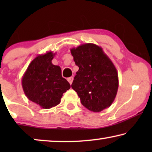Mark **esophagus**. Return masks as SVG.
<instances>
[{
    "label": "esophagus",
    "mask_w": 152,
    "mask_h": 152,
    "mask_svg": "<svg viewBox=\"0 0 152 152\" xmlns=\"http://www.w3.org/2000/svg\"><path fill=\"white\" fill-rule=\"evenodd\" d=\"M68 82L71 84L72 83V81H73V77H70L68 78Z\"/></svg>",
    "instance_id": "1"
}]
</instances>
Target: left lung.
I'll list each match as a JSON object with an SVG mask.
<instances>
[{
	"label": "left lung",
	"instance_id": "1",
	"mask_svg": "<svg viewBox=\"0 0 152 152\" xmlns=\"http://www.w3.org/2000/svg\"><path fill=\"white\" fill-rule=\"evenodd\" d=\"M79 67L71 85L82 105L93 112H100L111 105L118 92L117 70L104 53L93 43H84L70 49Z\"/></svg>",
	"mask_w": 152,
	"mask_h": 152
}]
</instances>
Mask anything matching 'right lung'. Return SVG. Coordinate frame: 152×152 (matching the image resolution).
Here are the masks:
<instances>
[{"instance_id": "obj_1", "label": "right lung", "mask_w": 152, "mask_h": 152, "mask_svg": "<svg viewBox=\"0 0 152 152\" xmlns=\"http://www.w3.org/2000/svg\"><path fill=\"white\" fill-rule=\"evenodd\" d=\"M55 55L53 52H48L37 56L22 77L25 95L45 109L59 104L63 93L70 88L68 81L62 77L61 68L52 63Z\"/></svg>"}]
</instances>
